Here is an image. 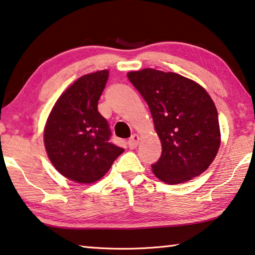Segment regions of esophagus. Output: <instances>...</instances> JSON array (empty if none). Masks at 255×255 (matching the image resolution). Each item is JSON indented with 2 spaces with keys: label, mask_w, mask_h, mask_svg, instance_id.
<instances>
[{
  "label": "esophagus",
  "mask_w": 255,
  "mask_h": 255,
  "mask_svg": "<svg viewBox=\"0 0 255 255\" xmlns=\"http://www.w3.org/2000/svg\"><path fill=\"white\" fill-rule=\"evenodd\" d=\"M138 142H139V137H138V135H136V134H134V135H131V137L130 138L128 139V146H129V148H135L137 145H138Z\"/></svg>",
  "instance_id": "esophagus-1"
}]
</instances>
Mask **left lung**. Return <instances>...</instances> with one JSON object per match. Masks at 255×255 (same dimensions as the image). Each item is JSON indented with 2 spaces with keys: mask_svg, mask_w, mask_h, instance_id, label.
Returning a JSON list of instances; mask_svg holds the SVG:
<instances>
[{
  "mask_svg": "<svg viewBox=\"0 0 255 255\" xmlns=\"http://www.w3.org/2000/svg\"><path fill=\"white\" fill-rule=\"evenodd\" d=\"M127 76L147 103L162 145L154 175L171 185L200 176L220 146L218 112L207 91L175 72L143 69Z\"/></svg>",
  "mask_w": 255,
  "mask_h": 255,
  "instance_id": "8db88e82",
  "label": "left lung"
}]
</instances>
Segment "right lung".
Returning <instances> with one entry per match:
<instances>
[{
  "mask_svg": "<svg viewBox=\"0 0 255 255\" xmlns=\"http://www.w3.org/2000/svg\"><path fill=\"white\" fill-rule=\"evenodd\" d=\"M108 77V70L80 77L56 101L47 119V155L56 170L77 183L102 178L124 152L110 142V126L98 110Z\"/></svg>",
  "mask_w": 255,
  "mask_h": 255,
  "instance_id": "obj_1",
  "label": "right lung"
}]
</instances>
